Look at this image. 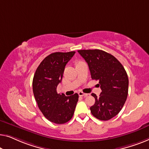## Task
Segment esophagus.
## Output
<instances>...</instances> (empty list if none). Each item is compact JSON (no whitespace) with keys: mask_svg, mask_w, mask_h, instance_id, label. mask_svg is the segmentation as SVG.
<instances>
[{"mask_svg":"<svg viewBox=\"0 0 149 149\" xmlns=\"http://www.w3.org/2000/svg\"><path fill=\"white\" fill-rule=\"evenodd\" d=\"M78 95H79V96H87L88 95V94H86V93H82V92H79L78 93Z\"/></svg>","mask_w":149,"mask_h":149,"instance_id":"34e87169","label":"esophagus"}]
</instances>
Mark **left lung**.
I'll return each instance as SVG.
<instances>
[{"instance_id": "1", "label": "left lung", "mask_w": 149, "mask_h": 149, "mask_svg": "<svg viewBox=\"0 0 149 149\" xmlns=\"http://www.w3.org/2000/svg\"><path fill=\"white\" fill-rule=\"evenodd\" d=\"M77 52L88 65L91 77L99 80L102 90L99 96L93 93L95 103L91 107L94 117L107 121L117 116L128 94V77L124 68L112 54L99 49Z\"/></svg>"}]
</instances>
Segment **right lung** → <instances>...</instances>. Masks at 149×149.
I'll use <instances>...</instances> for the list:
<instances>
[{
	"mask_svg": "<svg viewBox=\"0 0 149 149\" xmlns=\"http://www.w3.org/2000/svg\"><path fill=\"white\" fill-rule=\"evenodd\" d=\"M75 52L53 53L40 63L33 75L32 87L36 101L46 118L63 124L72 118L78 95L66 96L58 94L57 86L62 80L65 67Z\"/></svg>",
	"mask_w": 149,
	"mask_h": 149,
	"instance_id": "1",
	"label": "right lung"
}]
</instances>
